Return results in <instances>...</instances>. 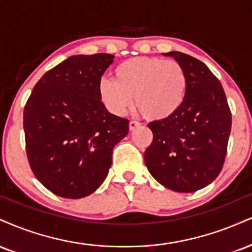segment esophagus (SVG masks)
Masks as SVG:
<instances>
[{
  "label": "esophagus",
  "mask_w": 252,
  "mask_h": 252,
  "mask_svg": "<svg viewBox=\"0 0 252 252\" xmlns=\"http://www.w3.org/2000/svg\"><path fill=\"white\" fill-rule=\"evenodd\" d=\"M138 126H141V123L137 122V121H130V123H129V129L130 130L137 129Z\"/></svg>",
  "instance_id": "1"
}]
</instances>
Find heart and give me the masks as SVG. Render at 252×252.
Masks as SVG:
<instances>
[{"mask_svg": "<svg viewBox=\"0 0 252 252\" xmlns=\"http://www.w3.org/2000/svg\"><path fill=\"white\" fill-rule=\"evenodd\" d=\"M184 68L174 60L134 57L115 69V78H102L99 98L111 114L123 116L135 103L144 117L166 120L182 107L187 96Z\"/></svg>", "mask_w": 252, "mask_h": 252, "instance_id": "1", "label": "heart"}]
</instances>
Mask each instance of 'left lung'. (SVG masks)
<instances>
[{
  "mask_svg": "<svg viewBox=\"0 0 252 252\" xmlns=\"http://www.w3.org/2000/svg\"><path fill=\"white\" fill-rule=\"evenodd\" d=\"M163 55L184 68L187 96L175 115L148 124L154 139L145 150L144 162L163 187L193 192L209 186L222 170L231 111L222 84L204 63L180 51Z\"/></svg>",
  "mask_w": 252,
  "mask_h": 252,
  "instance_id": "1",
  "label": "left lung"
}]
</instances>
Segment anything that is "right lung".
Masks as SVG:
<instances>
[{"label":"right lung","instance_id":"add662e5","mask_svg":"<svg viewBox=\"0 0 252 252\" xmlns=\"http://www.w3.org/2000/svg\"><path fill=\"white\" fill-rule=\"evenodd\" d=\"M114 57H69L39 78L24 107L30 168L60 197L96 191L108 176L114 147L129 131V121L109 113L99 98L98 84Z\"/></svg>","mask_w":252,"mask_h":252}]
</instances>
